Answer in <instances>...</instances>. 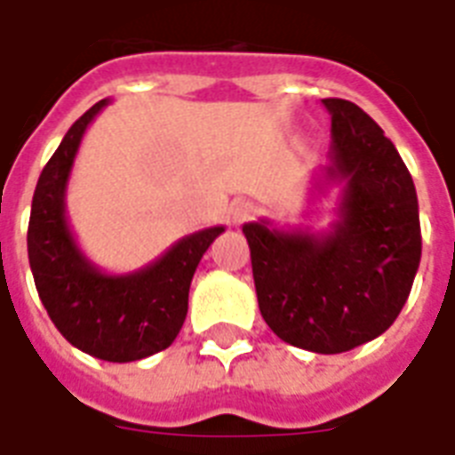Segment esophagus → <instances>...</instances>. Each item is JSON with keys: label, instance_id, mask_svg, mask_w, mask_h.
Segmentation results:
<instances>
[{"label": "esophagus", "instance_id": "1", "mask_svg": "<svg viewBox=\"0 0 455 455\" xmlns=\"http://www.w3.org/2000/svg\"><path fill=\"white\" fill-rule=\"evenodd\" d=\"M256 212H258V207L253 204V202H248V199H236V202L231 204V219H234V221H238V224L253 217Z\"/></svg>", "mask_w": 455, "mask_h": 455}]
</instances>
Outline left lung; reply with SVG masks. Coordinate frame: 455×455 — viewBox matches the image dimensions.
I'll list each match as a JSON object with an SVG mask.
<instances>
[{
  "label": "left lung",
  "mask_w": 455,
  "mask_h": 455,
  "mask_svg": "<svg viewBox=\"0 0 455 455\" xmlns=\"http://www.w3.org/2000/svg\"><path fill=\"white\" fill-rule=\"evenodd\" d=\"M331 114L329 165L315 188L341 182L324 234L243 224L266 324L290 346L343 353L385 334L410 297L421 258L417 189L392 140L348 100Z\"/></svg>",
  "instance_id": "1"
}]
</instances>
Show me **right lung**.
Returning a JSON list of instances; mask_svg holds the SVG:
<instances>
[{"instance_id":"right-lung-1","label":"right lung","mask_w":455,"mask_h":455,"mask_svg":"<svg viewBox=\"0 0 455 455\" xmlns=\"http://www.w3.org/2000/svg\"><path fill=\"white\" fill-rule=\"evenodd\" d=\"M109 100L97 102L65 133L36 185L28 219V263L55 329L75 348L109 363L148 358L175 341L188 316L189 283L224 227L180 238L158 260L109 275L84 256L65 217V189L87 126Z\"/></svg>"}]
</instances>
